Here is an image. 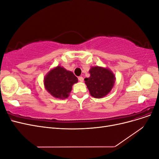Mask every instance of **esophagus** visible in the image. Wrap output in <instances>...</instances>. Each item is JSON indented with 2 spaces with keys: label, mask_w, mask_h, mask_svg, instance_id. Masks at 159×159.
Segmentation results:
<instances>
[{
  "label": "esophagus",
  "mask_w": 159,
  "mask_h": 159,
  "mask_svg": "<svg viewBox=\"0 0 159 159\" xmlns=\"http://www.w3.org/2000/svg\"><path fill=\"white\" fill-rule=\"evenodd\" d=\"M78 80L80 81H81V82H82V81H84V78L82 76H80L78 78Z\"/></svg>",
  "instance_id": "esophagus-1"
}]
</instances>
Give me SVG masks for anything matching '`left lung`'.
I'll return each instance as SVG.
<instances>
[{"label":"left lung","mask_w":159,"mask_h":159,"mask_svg":"<svg viewBox=\"0 0 159 159\" xmlns=\"http://www.w3.org/2000/svg\"><path fill=\"white\" fill-rule=\"evenodd\" d=\"M90 77L84 79L91 96L102 98L107 95L113 87L115 75L109 70L101 67H92L89 70Z\"/></svg>","instance_id":"left-lung-1"}]
</instances>
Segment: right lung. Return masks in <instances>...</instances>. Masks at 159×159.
<instances>
[{
	"label": "right lung",
	"mask_w": 159,
	"mask_h": 159,
	"mask_svg": "<svg viewBox=\"0 0 159 159\" xmlns=\"http://www.w3.org/2000/svg\"><path fill=\"white\" fill-rule=\"evenodd\" d=\"M78 81L71 71L57 66L46 75L44 85L46 90L54 97L65 99L69 96L72 85Z\"/></svg>",
	"instance_id": "add662e5"
}]
</instances>
